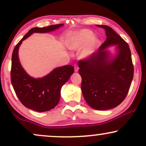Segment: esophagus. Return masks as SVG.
<instances>
[{"instance_id": "esophagus-1", "label": "esophagus", "mask_w": 146, "mask_h": 146, "mask_svg": "<svg viewBox=\"0 0 146 146\" xmlns=\"http://www.w3.org/2000/svg\"><path fill=\"white\" fill-rule=\"evenodd\" d=\"M78 69H79V68H78V65L76 64H74V71L76 72H77L78 71Z\"/></svg>"}]
</instances>
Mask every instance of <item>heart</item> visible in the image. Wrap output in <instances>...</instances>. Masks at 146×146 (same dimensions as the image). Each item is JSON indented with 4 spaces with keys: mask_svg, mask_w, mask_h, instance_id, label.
Wrapping results in <instances>:
<instances>
[{
    "mask_svg": "<svg viewBox=\"0 0 146 146\" xmlns=\"http://www.w3.org/2000/svg\"><path fill=\"white\" fill-rule=\"evenodd\" d=\"M94 35L89 30H82L75 32L70 36L67 42V46L70 49L76 50L86 46L82 50L80 56L81 58H88L94 52L96 48L99 44V40L97 38H94Z\"/></svg>",
    "mask_w": 146,
    "mask_h": 146,
    "instance_id": "heart-1",
    "label": "heart"
}]
</instances>
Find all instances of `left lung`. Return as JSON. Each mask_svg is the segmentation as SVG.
<instances>
[{"instance_id": "obj_1", "label": "left lung", "mask_w": 146, "mask_h": 146, "mask_svg": "<svg viewBox=\"0 0 146 146\" xmlns=\"http://www.w3.org/2000/svg\"><path fill=\"white\" fill-rule=\"evenodd\" d=\"M105 30L106 40L97 52L78 62L81 89L88 104L97 110L116 107L124 100L133 76L131 51L127 43L111 27L96 25ZM117 45L118 53L111 58L105 49Z\"/></svg>"}]
</instances>
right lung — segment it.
I'll return each instance as SVG.
<instances>
[{"instance_id":"add662e5","label":"right lung","mask_w":146,"mask_h":146,"mask_svg":"<svg viewBox=\"0 0 146 146\" xmlns=\"http://www.w3.org/2000/svg\"><path fill=\"white\" fill-rule=\"evenodd\" d=\"M63 25L59 24L47 27L33 28L16 45L13 52L11 78L16 94L25 107L39 112L48 111L58 104L61 88L68 80L74 68L71 65L64 66L53 70L44 77L34 78L22 67L18 54L19 48L24 40L33 33H49Z\"/></svg>"}]
</instances>
